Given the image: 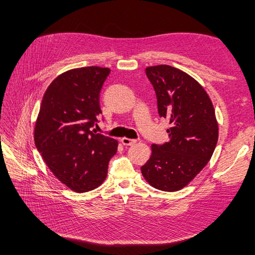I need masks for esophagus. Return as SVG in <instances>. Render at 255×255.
I'll list each match as a JSON object with an SVG mask.
<instances>
[{
	"label": "esophagus",
	"instance_id": "obj_1",
	"mask_svg": "<svg viewBox=\"0 0 255 255\" xmlns=\"http://www.w3.org/2000/svg\"><path fill=\"white\" fill-rule=\"evenodd\" d=\"M134 142H136V140H134V139L126 138V137L122 138V143H123L124 145H131V144H133Z\"/></svg>",
	"mask_w": 255,
	"mask_h": 255
}]
</instances>
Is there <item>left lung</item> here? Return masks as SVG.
Returning a JSON list of instances; mask_svg holds the SVG:
<instances>
[{"label": "left lung", "instance_id": "left-lung-1", "mask_svg": "<svg viewBox=\"0 0 255 255\" xmlns=\"http://www.w3.org/2000/svg\"><path fill=\"white\" fill-rule=\"evenodd\" d=\"M145 74L155 91L160 117L170 123V140L151 145L141 173L152 187L176 192L208 163L218 141V123L207 92L189 74L166 64L147 67Z\"/></svg>", "mask_w": 255, "mask_h": 255}]
</instances>
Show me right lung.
<instances>
[{
	"label": "right lung",
	"instance_id": "add662e5",
	"mask_svg": "<svg viewBox=\"0 0 255 255\" xmlns=\"http://www.w3.org/2000/svg\"><path fill=\"white\" fill-rule=\"evenodd\" d=\"M111 70H69L52 81L42 97L34 139L45 163L75 193L89 192L105 181L118 141L95 133L102 114L100 93Z\"/></svg>",
	"mask_w": 255,
	"mask_h": 255
}]
</instances>
